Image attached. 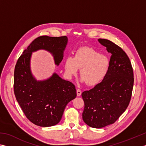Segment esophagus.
<instances>
[{"label": "esophagus", "mask_w": 146, "mask_h": 146, "mask_svg": "<svg viewBox=\"0 0 146 146\" xmlns=\"http://www.w3.org/2000/svg\"><path fill=\"white\" fill-rule=\"evenodd\" d=\"M76 94H77V96H80L81 94H82V91L80 90V89H77L76 90Z\"/></svg>", "instance_id": "obj_1"}]
</instances>
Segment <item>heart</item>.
Returning a JSON list of instances; mask_svg holds the SVG:
<instances>
[{"label": "heart", "mask_w": 146, "mask_h": 146, "mask_svg": "<svg viewBox=\"0 0 146 146\" xmlns=\"http://www.w3.org/2000/svg\"><path fill=\"white\" fill-rule=\"evenodd\" d=\"M109 66L110 61L107 56L88 47L78 48L75 56H68L64 62L65 72L68 77L75 75L78 69H81V81L86 82L90 86L103 80Z\"/></svg>", "instance_id": "heart-1"}]
</instances>
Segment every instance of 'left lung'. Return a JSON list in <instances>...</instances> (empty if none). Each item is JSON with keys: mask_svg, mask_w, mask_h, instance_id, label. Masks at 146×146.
I'll return each instance as SVG.
<instances>
[{"mask_svg": "<svg viewBox=\"0 0 146 146\" xmlns=\"http://www.w3.org/2000/svg\"><path fill=\"white\" fill-rule=\"evenodd\" d=\"M98 42L111 54L109 70L100 84L82 94L83 120L95 128L114 123L126 110L134 81L132 64L122 48L106 39L99 38Z\"/></svg>", "mask_w": 146, "mask_h": 146, "instance_id": "8db88e82", "label": "left lung"}]
</instances>
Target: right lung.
I'll use <instances>...</instances> for the list:
<instances>
[{
	"mask_svg": "<svg viewBox=\"0 0 146 146\" xmlns=\"http://www.w3.org/2000/svg\"><path fill=\"white\" fill-rule=\"evenodd\" d=\"M68 42L66 36H39L23 51L16 64L14 90L16 100L27 118L38 126L58 124L68 102L76 97V90L72 83L55 72L49 78L37 80L31 69L32 53L39 50L47 51L58 66Z\"/></svg>",
	"mask_w": 146,
	"mask_h": 146,
	"instance_id": "add662e5",
	"label": "right lung"
}]
</instances>
